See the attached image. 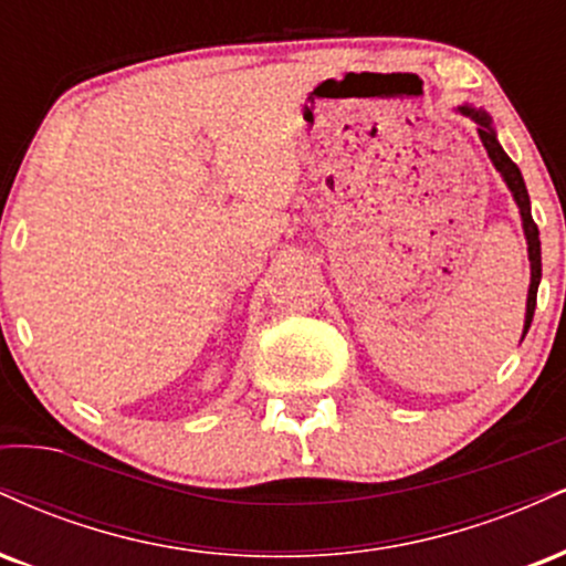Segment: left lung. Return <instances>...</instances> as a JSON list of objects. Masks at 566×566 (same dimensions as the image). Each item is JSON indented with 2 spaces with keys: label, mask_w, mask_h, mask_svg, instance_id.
<instances>
[{
  "label": "left lung",
  "mask_w": 566,
  "mask_h": 566,
  "mask_svg": "<svg viewBox=\"0 0 566 566\" xmlns=\"http://www.w3.org/2000/svg\"><path fill=\"white\" fill-rule=\"evenodd\" d=\"M458 114L469 116V119L476 122V133L479 140H482L486 157H490L492 167L500 172L503 184L509 186L513 201L518 207V216H522V229H524V239H527V258H530V290H527V311H524V329H522V340L527 335L532 316H535V301H537V287H541V276H543V263H541V233H537L535 220H532V210H530V193L527 186H524L522 170L513 165L509 154L503 151L500 146L495 125H492V116L484 112V108H473L469 103L454 108Z\"/></svg>",
  "instance_id": "1"
}]
</instances>
